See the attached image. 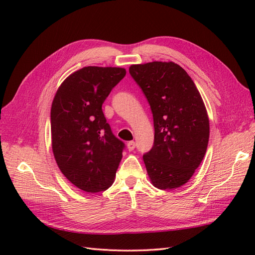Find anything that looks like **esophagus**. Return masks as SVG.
<instances>
[{"label": "esophagus", "mask_w": 255, "mask_h": 255, "mask_svg": "<svg viewBox=\"0 0 255 255\" xmlns=\"http://www.w3.org/2000/svg\"><path fill=\"white\" fill-rule=\"evenodd\" d=\"M134 148H136V143H134V141H128L127 142V149L129 151L134 150Z\"/></svg>", "instance_id": "obj_1"}]
</instances>
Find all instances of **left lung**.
Listing matches in <instances>:
<instances>
[{"label": "left lung", "instance_id": "left-lung-1", "mask_svg": "<svg viewBox=\"0 0 255 255\" xmlns=\"http://www.w3.org/2000/svg\"><path fill=\"white\" fill-rule=\"evenodd\" d=\"M129 73L151 107L154 143L143 154L152 185L183 186L202 163L209 140V119L191 77L174 62L132 64Z\"/></svg>", "mask_w": 255, "mask_h": 255}]
</instances>
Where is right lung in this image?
Returning <instances> with one entry per match:
<instances>
[{"instance_id": "right-lung-1", "label": "right lung", "mask_w": 255, "mask_h": 255, "mask_svg": "<svg viewBox=\"0 0 255 255\" xmlns=\"http://www.w3.org/2000/svg\"><path fill=\"white\" fill-rule=\"evenodd\" d=\"M125 75L124 68L84 67L70 74L51 105L52 152L62 174L88 193L110 187L125 144L114 136L102 105Z\"/></svg>"}]
</instances>
